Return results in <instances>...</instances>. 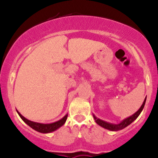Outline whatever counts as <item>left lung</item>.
Listing matches in <instances>:
<instances>
[{
  "instance_id": "obj_1",
  "label": "left lung",
  "mask_w": 158,
  "mask_h": 158,
  "mask_svg": "<svg viewBox=\"0 0 158 158\" xmlns=\"http://www.w3.org/2000/svg\"><path fill=\"white\" fill-rule=\"evenodd\" d=\"M145 102H146V97H145V99H144V102H143L141 106L140 107V109L138 110L137 112H136V113H135L134 114L131 115V116H129V117H128V118L123 119V121H122L120 123H118V124H114V123H107V122L103 121V120L100 119V118H97V117H96L94 114H93V116H94V120H95L96 123H97L99 126H101V127L106 128V129L110 130V131H119V130L123 129V128H125L126 127H127L128 126H129L131 123H133V122H134L136 118L139 117L140 113H141V111H142L143 109H144Z\"/></svg>"
}]
</instances>
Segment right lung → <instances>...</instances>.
Segmentation results:
<instances>
[{
	"label": "right lung",
	"mask_w": 158,
	"mask_h": 158,
	"mask_svg": "<svg viewBox=\"0 0 158 158\" xmlns=\"http://www.w3.org/2000/svg\"><path fill=\"white\" fill-rule=\"evenodd\" d=\"M17 113H18V115H19V117L22 118L23 121L24 123H27V124L30 127L32 128V129L35 130V131L41 133H50L55 131V130H57L58 128L61 127V126L65 123L66 120H67V118H68V114H66L62 118H61V119L58 120V121L55 122V123H49V124H44V123H35V122L30 121V120L27 119V118H26L25 117L23 116V115H21L17 110Z\"/></svg>",
	"instance_id": "right-lung-1"
}]
</instances>
